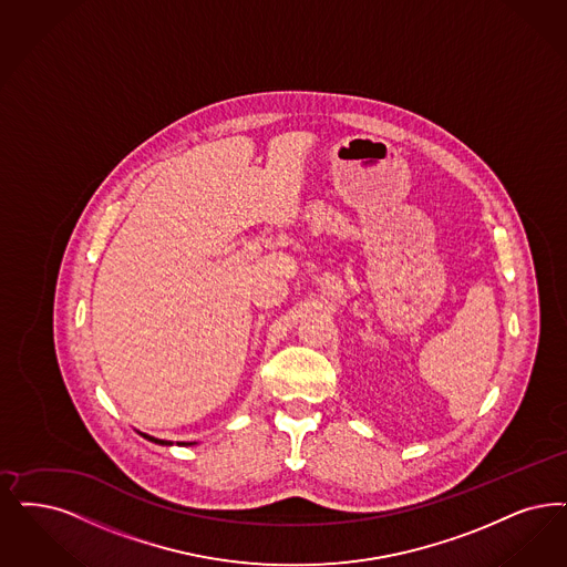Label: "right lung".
<instances>
[{
  "label": "right lung",
  "instance_id": "1",
  "mask_svg": "<svg viewBox=\"0 0 567 567\" xmlns=\"http://www.w3.org/2000/svg\"><path fill=\"white\" fill-rule=\"evenodd\" d=\"M147 441H152V443H158V445H173L171 441H162V439H156V436H150V434H143ZM179 445H192V443H179Z\"/></svg>",
  "mask_w": 567,
  "mask_h": 567
}]
</instances>
